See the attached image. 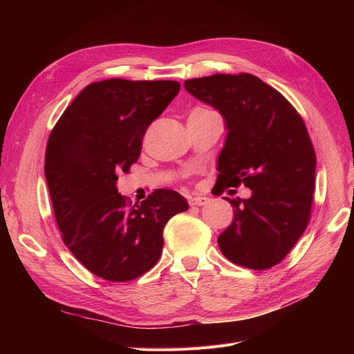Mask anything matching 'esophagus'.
Masks as SVG:
<instances>
[{
    "mask_svg": "<svg viewBox=\"0 0 354 354\" xmlns=\"http://www.w3.org/2000/svg\"><path fill=\"white\" fill-rule=\"evenodd\" d=\"M209 202V199L207 196H201V195H196L190 199V205L194 207H202V205H207V203Z\"/></svg>",
    "mask_w": 354,
    "mask_h": 354,
    "instance_id": "obj_1",
    "label": "esophagus"
}]
</instances>
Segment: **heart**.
I'll list each match as a JSON object with an SVG mask.
<instances>
[{"label": "heart", "mask_w": 354, "mask_h": 354, "mask_svg": "<svg viewBox=\"0 0 354 354\" xmlns=\"http://www.w3.org/2000/svg\"><path fill=\"white\" fill-rule=\"evenodd\" d=\"M195 111H207V109L205 108H196Z\"/></svg>", "instance_id": "1"}]
</instances>
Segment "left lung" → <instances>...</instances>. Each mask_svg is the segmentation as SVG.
Returning a JSON list of instances; mask_svg holds the SVG:
<instances>
[{
    "label": "left lung",
    "mask_w": 354,
    "mask_h": 354,
    "mask_svg": "<svg viewBox=\"0 0 354 354\" xmlns=\"http://www.w3.org/2000/svg\"><path fill=\"white\" fill-rule=\"evenodd\" d=\"M185 87L226 121L216 186L252 190L250 199L226 198L234 216L218 236L220 250L234 264L270 269L292 250L312 212L316 153L303 118L251 73H216Z\"/></svg>",
    "instance_id": "1"
}]
</instances>
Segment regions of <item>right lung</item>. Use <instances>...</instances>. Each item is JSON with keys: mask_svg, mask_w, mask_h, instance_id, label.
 I'll return each instance as SVG.
<instances>
[{"mask_svg": "<svg viewBox=\"0 0 354 354\" xmlns=\"http://www.w3.org/2000/svg\"><path fill=\"white\" fill-rule=\"evenodd\" d=\"M180 91L177 81L104 80L87 85L51 130L44 171L62 239L104 281L127 282L159 260L168 220L189 208L174 190L142 203L116 190L142 152L147 127Z\"/></svg>", "mask_w": 354, "mask_h": 354, "instance_id": "1", "label": "right lung"}]
</instances>
